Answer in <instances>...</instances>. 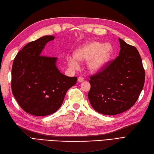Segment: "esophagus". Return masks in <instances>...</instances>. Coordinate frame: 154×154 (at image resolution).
<instances>
[{
	"label": "esophagus",
	"instance_id": "1",
	"mask_svg": "<svg viewBox=\"0 0 154 154\" xmlns=\"http://www.w3.org/2000/svg\"><path fill=\"white\" fill-rule=\"evenodd\" d=\"M84 79L82 77H81V76L78 77V82H84Z\"/></svg>",
	"mask_w": 154,
	"mask_h": 154
}]
</instances>
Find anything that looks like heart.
<instances>
[{
	"mask_svg": "<svg viewBox=\"0 0 154 154\" xmlns=\"http://www.w3.org/2000/svg\"><path fill=\"white\" fill-rule=\"evenodd\" d=\"M112 52V47L109 43L99 42H89L78 48L75 52V57L68 56L67 63L70 68L77 69L79 68L80 61H87L88 67L92 72L101 70L109 62Z\"/></svg>",
	"mask_w": 154,
	"mask_h": 154,
	"instance_id": "heart-1",
	"label": "heart"
}]
</instances>
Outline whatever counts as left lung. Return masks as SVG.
Instances as JSON below:
<instances>
[{
	"label": "left lung",
	"instance_id": "left-lung-1",
	"mask_svg": "<svg viewBox=\"0 0 154 154\" xmlns=\"http://www.w3.org/2000/svg\"><path fill=\"white\" fill-rule=\"evenodd\" d=\"M119 56L90 77L88 96L95 111L115 115L134 105L144 87L145 71L138 51L119 38Z\"/></svg>",
	"mask_w": 154,
	"mask_h": 154
}]
</instances>
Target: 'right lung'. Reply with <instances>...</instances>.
<instances>
[{"label":"right lung","instance_id":"right-lung-1","mask_svg":"<svg viewBox=\"0 0 154 154\" xmlns=\"http://www.w3.org/2000/svg\"><path fill=\"white\" fill-rule=\"evenodd\" d=\"M54 39L46 35L27 44L16 54L12 68V94L21 108L35 116L55 112L62 105L76 77H68L57 67V57L42 55L46 44Z\"/></svg>","mask_w":154,"mask_h":154}]
</instances>
